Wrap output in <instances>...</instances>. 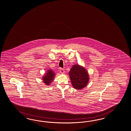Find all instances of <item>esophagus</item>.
I'll return each instance as SVG.
<instances>
[{"label":"esophagus","instance_id":"1","mask_svg":"<svg viewBox=\"0 0 131 131\" xmlns=\"http://www.w3.org/2000/svg\"><path fill=\"white\" fill-rule=\"evenodd\" d=\"M60 72L61 73H62V74H64V69L60 68Z\"/></svg>","mask_w":131,"mask_h":131}]
</instances>
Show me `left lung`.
Instances as JSON below:
<instances>
[{
    "label": "left lung",
    "instance_id": "left-lung-1",
    "mask_svg": "<svg viewBox=\"0 0 131 131\" xmlns=\"http://www.w3.org/2000/svg\"><path fill=\"white\" fill-rule=\"evenodd\" d=\"M69 74L72 84L75 89H82L88 83L89 77L87 71L79 64L73 65Z\"/></svg>",
    "mask_w": 131,
    "mask_h": 131
}]
</instances>
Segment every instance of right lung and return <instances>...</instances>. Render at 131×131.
<instances>
[{"label": "right lung", "mask_w": 131, "mask_h": 131, "mask_svg": "<svg viewBox=\"0 0 131 131\" xmlns=\"http://www.w3.org/2000/svg\"><path fill=\"white\" fill-rule=\"evenodd\" d=\"M55 73L51 69L47 70V73H46L43 77V82L47 85H49L51 82L53 81L54 78Z\"/></svg>", "instance_id": "obj_1"}]
</instances>
